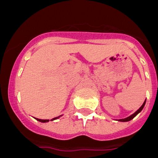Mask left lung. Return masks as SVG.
I'll return each instance as SVG.
<instances>
[{
	"instance_id": "left-lung-1",
	"label": "left lung",
	"mask_w": 158,
	"mask_h": 158,
	"mask_svg": "<svg viewBox=\"0 0 158 158\" xmlns=\"http://www.w3.org/2000/svg\"><path fill=\"white\" fill-rule=\"evenodd\" d=\"M144 105H145V101L144 102V103H143V105H142L141 106H140V107L139 108V109H138V110L135 112V113H134V114H131V115L128 116V117H127V118H122V119H118V121H120V122H127V121H130V120H131V119H132V118H133L134 117H135V115H136V114H139V113H140V112L141 111L142 109L144 108Z\"/></svg>"
}]
</instances>
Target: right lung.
Returning <instances> with one entry per match:
<instances>
[{
    "instance_id": "add662e5",
    "label": "right lung",
    "mask_w": 158,
    "mask_h": 158,
    "mask_svg": "<svg viewBox=\"0 0 158 158\" xmlns=\"http://www.w3.org/2000/svg\"><path fill=\"white\" fill-rule=\"evenodd\" d=\"M60 117V116H59ZM59 117H56V118H52V120H54V119H56L57 118H59ZM38 121H40V122H42V123H47V122H48L49 121V119H40V118H36Z\"/></svg>"
}]
</instances>
